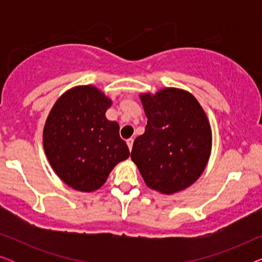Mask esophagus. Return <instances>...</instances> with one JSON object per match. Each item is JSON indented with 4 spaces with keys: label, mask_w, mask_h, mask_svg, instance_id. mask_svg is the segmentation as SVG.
<instances>
[{
    "label": "esophagus",
    "mask_w": 262,
    "mask_h": 262,
    "mask_svg": "<svg viewBox=\"0 0 262 262\" xmlns=\"http://www.w3.org/2000/svg\"><path fill=\"white\" fill-rule=\"evenodd\" d=\"M126 144H127L128 149H130V151H131V150H132V145H134V139H132V138H128L127 141H126Z\"/></svg>",
    "instance_id": "esophagus-1"
}]
</instances>
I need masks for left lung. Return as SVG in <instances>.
I'll return each mask as SVG.
<instances>
[{
	"label": "left lung",
	"instance_id": "left-lung-1",
	"mask_svg": "<svg viewBox=\"0 0 262 262\" xmlns=\"http://www.w3.org/2000/svg\"><path fill=\"white\" fill-rule=\"evenodd\" d=\"M145 132L135 139L131 160L145 185L170 195L192 186L205 170L212 130L205 111L185 89L166 87L142 93Z\"/></svg>",
	"mask_w": 262,
	"mask_h": 262
}]
</instances>
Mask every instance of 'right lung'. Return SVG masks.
<instances>
[{"instance_id":"add662e5","label":"right lung","mask_w":262,"mask_h":262,"mask_svg":"<svg viewBox=\"0 0 262 262\" xmlns=\"http://www.w3.org/2000/svg\"><path fill=\"white\" fill-rule=\"evenodd\" d=\"M112 99L95 85H76L57 99L46 118L42 144L50 166L64 184L94 192L130 151L119 125L106 118Z\"/></svg>"}]
</instances>
